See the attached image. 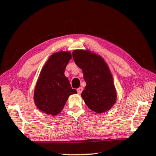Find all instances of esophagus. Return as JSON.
<instances>
[{
    "label": "esophagus",
    "instance_id": "obj_1",
    "mask_svg": "<svg viewBox=\"0 0 156 156\" xmlns=\"http://www.w3.org/2000/svg\"><path fill=\"white\" fill-rule=\"evenodd\" d=\"M83 90V87H79L77 89V92L78 94H80L82 93V91Z\"/></svg>",
    "mask_w": 156,
    "mask_h": 156
}]
</instances>
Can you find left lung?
<instances>
[{"instance_id": "1", "label": "left lung", "mask_w": 156, "mask_h": 156, "mask_svg": "<svg viewBox=\"0 0 156 156\" xmlns=\"http://www.w3.org/2000/svg\"><path fill=\"white\" fill-rule=\"evenodd\" d=\"M73 60L83 70L87 85L81 96L89 109L96 113L109 110L116 101V90L112 73L104 60L85 50H75Z\"/></svg>"}]
</instances>
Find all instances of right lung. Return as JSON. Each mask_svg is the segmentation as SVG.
<instances>
[{
    "mask_svg": "<svg viewBox=\"0 0 156 156\" xmlns=\"http://www.w3.org/2000/svg\"><path fill=\"white\" fill-rule=\"evenodd\" d=\"M70 52L60 51L49 57L42 69L34 91V102L39 110L56 115L61 112L70 95L76 94L65 76Z\"/></svg>",
    "mask_w": 156,
    "mask_h": 156,
    "instance_id": "obj_1",
    "label": "right lung"
}]
</instances>
